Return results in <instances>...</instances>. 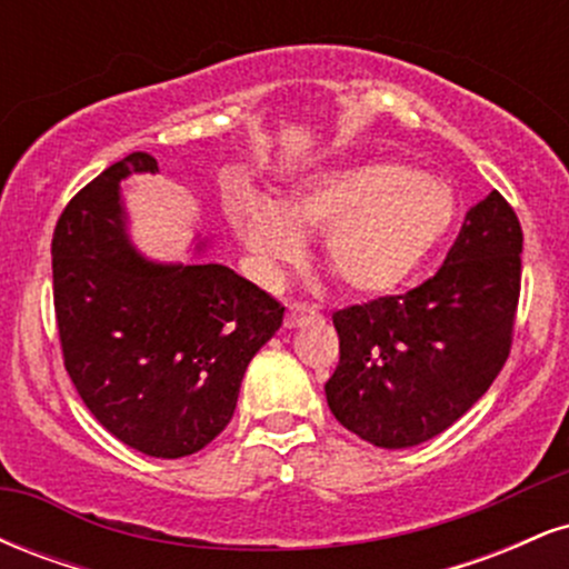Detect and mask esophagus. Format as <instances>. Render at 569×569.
Here are the masks:
<instances>
[{"label":"esophagus","instance_id":"34e87169","mask_svg":"<svg viewBox=\"0 0 569 569\" xmlns=\"http://www.w3.org/2000/svg\"><path fill=\"white\" fill-rule=\"evenodd\" d=\"M312 318H318L316 307L310 305H302V302H291L286 305V329H297V326H302L307 321H312Z\"/></svg>","mask_w":569,"mask_h":569}]
</instances>
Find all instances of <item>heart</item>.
I'll return each mask as SVG.
<instances>
[{
    "mask_svg": "<svg viewBox=\"0 0 569 569\" xmlns=\"http://www.w3.org/2000/svg\"><path fill=\"white\" fill-rule=\"evenodd\" d=\"M455 217L447 181L388 160L310 173L278 202L251 189L230 200L234 232L264 276L302 253V234L321 232L323 264L361 297L407 283L447 238Z\"/></svg>",
    "mask_w": 569,
    "mask_h": 569,
    "instance_id": "b5f03b06",
    "label": "heart"
}]
</instances>
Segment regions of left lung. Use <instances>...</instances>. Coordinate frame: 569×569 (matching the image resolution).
<instances>
[{
	"label": "left lung",
	"mask_w": 569,
	"mask_h": 569,
	"mask_svg": "<svg viewBox=\"0 0 569 569\" xmlns=\"http://www.w3.org/2000/svg\"><path fill=\"white\" fill-rule=\"evenodd\" d=\"M519 253V219L492 189L466 213L433 278L403 297L335 312L331 415L382 449L417 447L460 420L511 350Z\"/></svg>",
	"instance_id": "left-lung-1"
}]
</instances>
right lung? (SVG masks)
Here are the masks:
<instances>
[{
  "label": "right lung",
  "mask_w": 569,
  "mask_h": 569,
  "mask_svg": "<svg viewBox=\"0 0 569 569\" xmlns=\"http://www.w3.org/2000/svg\"><path fill=\"white\" fill-rule=\"evenodd\" d=\"M160 173L133 152L77 192L53 232V297L63 363L114 439L176 460L211 443L238 403L251 358L283 307L224 264L158 262L130 240L122 181ZM211 238L198 234V257Z\"/></svg>",
  "instance_id": "right-lung-1"
}]
</instances>
